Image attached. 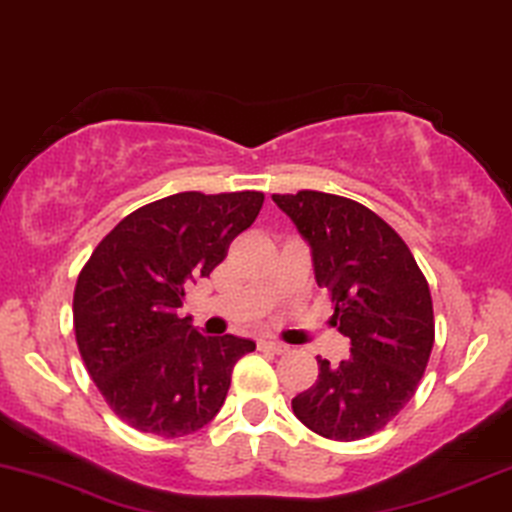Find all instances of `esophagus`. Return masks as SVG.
I'll list each match as a JSON object with an SVG mask.
<instances>
[{
	"instance_id": "1",
	"label": "esophagus",
	"mask_w": 512,
	"mask_h": 512,
	"mask_svg": "<svg viewBox=\"0 0 512 512\" xmlns=\"http://www.w3.org/2000/svg\"><path fill=\"white\" fill-rule=\"evenodd\" d=\"M260 349L276 353V356H283V353L290 351V346L288 344H281V342H260Z\"/></svg>"
}]
</instances>
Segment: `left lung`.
<instances>
[{"label": "left lung", "mask_w": 512, "mask_h": 512, "mask_svg": "<svg viewBox=\"0 0 512 512\" xmlns=\"http://www.w3.org/2000/svg\"><path fill=\"white\" fill-rule=\"evenodd\" d=\"M271 199L311 245L316 283L335 304L332 323L351 339L339 365L318 358L316 384L292 398V412L323 438H367L410 403L426 372L435 342L426 276L363 203L311 189Z\"/></svg>", "instance_id": "left-lung-1"}]
</instances>
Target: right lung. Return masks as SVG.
<instances>
[{"mask_svg": "<svg viewBox=\"0 0 512 512\" xmlns=\"http://www.w3.org/2000/svg\"><path fill=\"white\" fill-rule=\"evenodd\" d=\"M262 192H182L126 215L98 243L74 288V335L105 403L135 431L180 438L213 421L243 337H203L177 309L255 222Z\"/></svg>", "mask_w": 512, "mask_h": 512, "instance_id": "add662e5", "label": "right lung"}]
</instances>
